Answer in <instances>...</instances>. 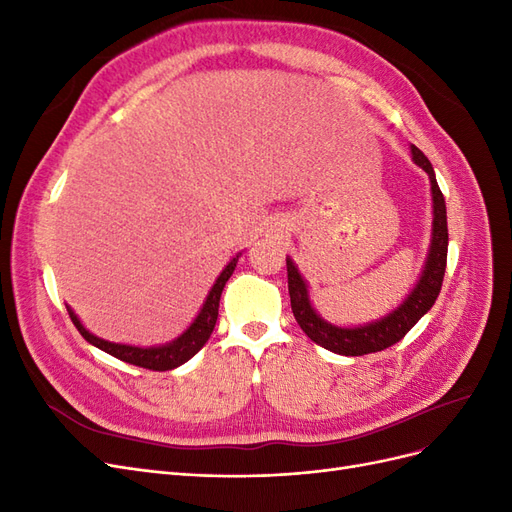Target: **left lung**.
<instances>
[{"mask_svg": "<svg viewBox=\"0 0 512 512\" xmlns=\"http://www.w3.org/2000/svg\"><path fill=\"white\" fill-rule=\"evenodd\" d=\"M412 160L421 166L429 175L431 181V196H433V237L427 256L425 271L418 280L416 288L410 297L401 303L393 314L384 316L378 322L365 324V327L356 329H342L333 327V324L324 322L316 312L307 297V286L303 282L301 273L294 267V262L286 258V271H288V292H290V305L292 314L297 318L303 333L316 342L318 346L327 348L335 354L346 356H361L369 352H380L397 344L404 339L406 333L421 320L429 309L436 303L438 294L442 290V280L446 271V254H448V226H446V205L444 196L440 192V185L436 181L433 166L427 160L425 153L412 147Z\"/></svg>", "mask_w": 512, "mask_h": 512, "instance_id": "8db88e82", "label": "left lung"}]
</instances>
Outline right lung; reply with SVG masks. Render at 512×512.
<instances>
[{"instance_id": "add662e5", "label": "right lung", "mask_w": 512, "mask_h": 512, "mask_svg": "<svg viewBox=\"0 0 512 512\" xmlns=\"http://www.w3.org/2000/svg\"><path fill=\"white\" fill-rule=\"evenodd\" d=\"M237 258H232L226 269L220 273L218 280H215L209 297L200 309V314L196 316V320L192 322V327L185 331L181 337H177L173 344H166V346H158V348H134V346H123V344H111V342H104V339L91 335L81 320L76 318V314L68 307V314L74 322V327L79 329V333L87 339L89 344H94L96 348L108 352L115 359L123 361V363H130V365H138V367H145L151 371H168V369H175L179 365H183L185 361H190L192 356L207 344V339L213 333L215 327V320H218V307H220V297H222V290L228 282V277L232 275L237 267Z\"/></svg>"}]
</instances>
